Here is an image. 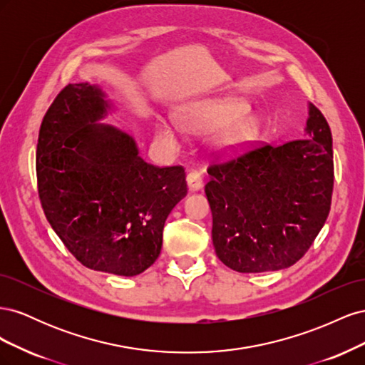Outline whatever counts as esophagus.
<instances>
[{"label":"esophagus","mask_w":365,"mask_h":365,"mask_svg":"<svg viewBox=\"0 0 365 365\" xmlns=\"http://www.w3.org/2000/svg\"><path fill=\"white\" fill-rule=\"evenodd\" d=\"M187 185L192 192H197L202 187V176L201 173H197L195 170L187 173Z\"/></svg>","instance_id":"esophagus-1"}]
</instances>
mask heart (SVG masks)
<instances>
[{"mask_svg": "<svg viewBox=\"0 0 365 365\" xmlns=\"http://www.w3.org/2000/svg\"><path fill=\"white\" fill-rule=\"evenodd\" d=\"M250 103L242 97L204 98L185 105L178 113V125L185 132L196 135L210 134L216 129L213 138L215 150L220 155H237L257 141L262 132V121L257 115L248 114ZM158 137L175 146L178 134L172 125L160 121Z\"/></svg>", "mask_w": 365, "mask_h": 365, "instance_id": "1", "label": "heart"}]
</instances>
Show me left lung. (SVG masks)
<instances>
[{"mask_svg":"<svg viewBox=\"0 0 365 365\" xmlns=\"http://www.w3.org/2000/svg\"><path fill=\"white\" fill-rule=\"evenodd\" d=\"M306 137L263 145L208 168L205 195L216 256L237 272L289 268L329 216L334 190L332 134L309 103Z\"/></svg>","mask_w":365,"mask_h":365,"instance_id":"8db88e82","label":"left lung"}]
</instances>
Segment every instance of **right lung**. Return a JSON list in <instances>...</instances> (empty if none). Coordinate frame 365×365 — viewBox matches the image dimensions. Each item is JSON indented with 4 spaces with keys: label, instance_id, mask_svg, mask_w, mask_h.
<instances>
[{
    "label": "right lung",
    "instance_id": "1",
    "mask_svg": "<svg viewBox=\"0 0 365 365\" xmlns=\"http://www.w3.org/2000/svg\"><path fill=\"white\" fill-rule=\"evenodd\" d=\"M113 109L101 86L63 88L39 129L38 192L54 233L83 267L134 277L158 259L187 182L181 165L146 163L129 134L98 123Z\"/></svg>",
    "mask_w": 365,
    "mask_h": 365
}]
</instances>
